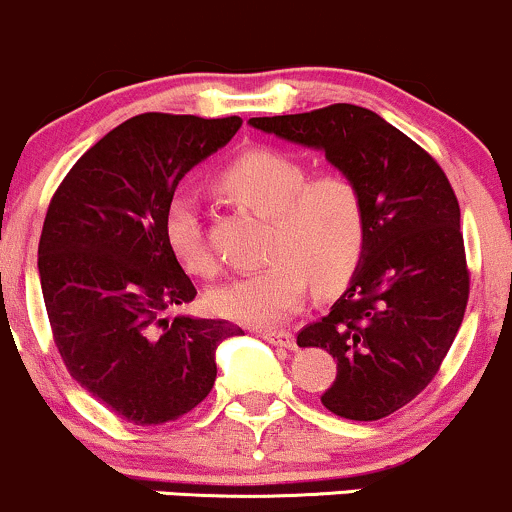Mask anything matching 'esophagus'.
<instances>
[{"mask_svg":"<svg viewBox=\"0 0 512 512\" xmlns=\"http://www.w3.org/2000/svg\"><path fill=\"white\" fill-rule=\"evenodd\" d=\"M260 335H262V338H265L267 342H272V345L284 347V350H294V347H296L294 335H291L289 330H262Z\"/></svg>","mask_w":512,"mask_h":512,"instance_id":"obj_1","label":"esophagus"}]
</instances>
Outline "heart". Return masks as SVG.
I'll use <instances>...</instances> for the list:
<instances>
[{"label":"heart","instance_id":"obj_1","mask_svg":"<svg viewBox=\"0 0 512 512\" xmlns=\"http://www.w3.org/2000/svg\"><path fill=\"white\" fill-rule=\"evenodd\" d=\"M218 192L240 209L267 218L265 267L233 277L211 291L218 316L247 325L279 323L301 306L308 282L330 294L350 282L367 250V201L362 187L342 172L311 177L296 157L255 148L228 162L216 177ZM165 238L187 272H216L199 206L172 196Z\"/></svg>","mask_w":512,"mask_h":512}]
</instances>
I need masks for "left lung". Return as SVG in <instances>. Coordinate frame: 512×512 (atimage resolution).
Instances as JSON below:
<instances>
[{"mask_svg": "<svg viewBox=\"0 0 512 512\" xmlns=\"http://www.w3.org/2000/svg\"><path fill=\"white\" fill-rule=\"evenodd\" d=\"M255 128L323 150L362 187L367 250L328 316L301 330L338 376L320 403L347 420H381L440 372L469 301L459 201L428 150L374 111L330 104L250 119Z\"/></svg>", "mask_w": 512, "mask_h": 512, "instance_id": "left-lung-1", "label": "left lung"}]
</instances>
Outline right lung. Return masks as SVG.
I'll list each match as a JSON object with an SVG mask.
<instances>
[{"label": "right lung", "instance_id": "add662e5", "mask_svg": "<svg viewBox=\"0 0 512 512\" xmlns=\"http://www.w3.org/2000/svg\"><path fill=\"white\" fill-rule=\"evenodd\" d=\"M238 116H133L84 153L50 199L38 274L55 347L72 379L126 423L162 425L216 381L228 320L167 316L194 301L165 238L179 179L240 128Z\"/></svg>", "mask_w": 512, "mask_h": 512}]
</instances>
